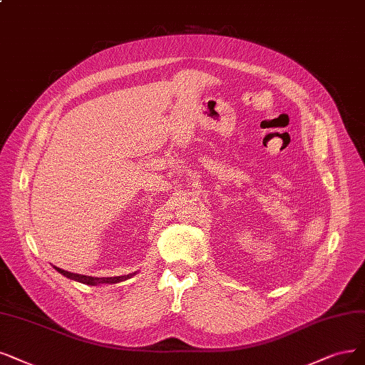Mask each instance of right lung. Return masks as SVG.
I'll list each match as a JSON object with an SVG mask.
<instances>
[{
  "mask_svg": "<svg viewBox=\"0 0 365 365\" xmlns=\"http://www.w3.org/2000/svg\"><path fill=\"white\" fill-rule=\"evenodd\" d=\"M56 271H58L61 275H64L66 278L69 279H73V281H78V282H83V284H88V286H98V284H115V282H120V281H125L130 277H133L137 272L133 274H129V275H121V277H102V278H98V277H88V275H79V274H73V272H67L64 271V269H60L57 266Z\"/></svg>",
  "mask_w": 365,
  "mask_h": 365,
  "instance_id": "right-lung-1",
  "label": "right lung"
}]
</instances>
